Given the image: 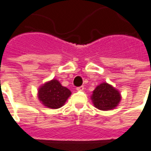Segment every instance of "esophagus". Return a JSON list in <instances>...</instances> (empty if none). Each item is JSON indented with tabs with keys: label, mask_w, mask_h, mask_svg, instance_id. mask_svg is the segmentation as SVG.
I'll use <instances>...</instances> for the list:
<instances>
[{
	"label": "esophagus",
	"mask_w": 151,
	"mask_h": 151,
	"mask_svg": "<svg viewBox=\"0 0 151 151\" xmlns=\"http://www.w3.org/2000/svg\"><path fill=\"white\" fill-rule=\"evenodd\" d=\"M84 90V86H79V87H77V91H83Z\"/></svg>",
	"instance_id": "obj_1"
}]
</instances>
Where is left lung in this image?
Instances as JSON below:
<instances>
[{
  "label": "left lung",
  "mask_w": 151,
  "mask_h": 151,
  "mask_svg": "<svg viewBox=\"0 0 151 151\" xmlns=\"http://www.w3.org/2000/svg\"><path fill=\"white\" fill-rule=\"evenodd\" d=\"M95 108L102 111L116 108L121 100L120 91L107 82H102L93 91L91 96Z\"/></svg>",
  "instance_id": "8db88e82"
}]
</instances>
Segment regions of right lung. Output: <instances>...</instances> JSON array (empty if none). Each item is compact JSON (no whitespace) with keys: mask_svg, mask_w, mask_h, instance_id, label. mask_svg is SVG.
Returning a JSON list of instances; mask_svg holds the SVG:
<instances>
[{"mask_svg":"<svg viewBox=\"0 0 151 151\" xmlns=\"http://www.w3.org/2000/svg\"><path fill=\"white\" fill-rule=\"evenodd\" d=\"M70 95L71 91L56 79L45 82L38 90L39 100L43 106L52 109L61 108Z\"/></svg>","mask_w":151,"mask_h":151,"instance_id":"obj_1","label":"right lung"}]
</instances>
